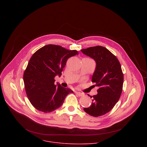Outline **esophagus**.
Returning a JSON list of instances; mask_svg holds the SVG:
<instances>
[{
    "mask_svg": "<svg viewBox=\"0 0 147 147\" xmlns=\"http://www.w3.org/2000/svg\"><path fill=\"white\" fill-rule=\"evenodd\" d=\"M75 93L78 95V96H79V97H81V96H84V94L83 93H81V92H75Z\"/></svg>",
    "mask_w": 147,
    "mask_h": 147,
    "instance_id": "esophagus-1",
    "label": "esophagus"
}]
</instances>
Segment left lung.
<instances>
[{"instance_id":"obj_1","label":"left lung","mask_w":147,"mask_h":147,"mask_svg":"<svg viewBox=\"0 0 147 147\" xmlns=\"http://www.w3.org/2000/svg\"><path fill=\"white\" fill-rule=\"evenodd\" d=\"M93 59L96 69L92 81L99 87L97 94L90 96L92 104L84 110L93 117H99L109 112L118 101L123 88V74L117 57L103 46H97L81 50Z\"/></svg>"}]
</instances>
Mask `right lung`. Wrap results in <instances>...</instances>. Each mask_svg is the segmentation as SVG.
Returning <instances> with one entry per match:
<instances>
[{
	"label": "right lung",
	"instance_id": "right-lung-1",
	"mask_svg": "<svg viewBox=\"0 0 147 147\" xmlns=\"http://www.w3.org/2000/svg\"><path fill=\"white\" fill-rule=\"evenodd\" d=\"M76 50H69L59 45H47L35 52L24 73L26 95L38 110L50 113L60 107L66 96L73 93L60 84L55 85L54 78L61 76L68 59L78 55Z\"/></svg>",
	"mask_w": 147,
	"mask_h": 147
}]
</instances>
